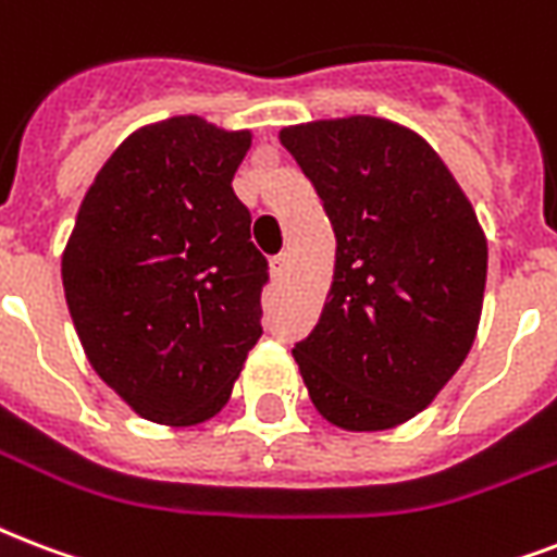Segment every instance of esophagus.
Wrapping results in <instances>:
<instances>
[{
    "label": "esophagus",
    "mask_w": 557,
    "mask_h": 557,
    "mask_svg": "<svg viewBox=\"0 0 557 557\" xmlns=\"http://www.w3.org/2000/svg\"><path fill=\"white\" fill-rule=\"evenodd\" d=\"M288 269H292V260H288V253H280L271 260V271H274V277H286Z\"/></svg>",
    "instance_id": "34e87169"
}]
</instances>
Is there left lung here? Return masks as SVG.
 <instances>
[{
    "label": "left lung",
    "mask_w": 557,
    "mask_h": 557,
    "mask_svg": "<svg viewBox=\"0 0 557 557\" xmlns=\"http://www.w3.org/2000/svg\"><path fill=\"white\" fill-rule=\"evenodd\" d=\"M280 143L335 233L326 304L292 350L309 400L338 430H394L473 347L487 277L476 210L435 148L392 119H318Z\"/></svg>",
    "instance_id": "8db88e82"
}]
</instances>
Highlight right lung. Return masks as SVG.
<instances>
[{
  "instance_id": "obj_1",
  "label": "right lung",
  "mask_w": 557,
  "mask_h": 557,
  "mask_svg": "<svg viewBox=\"0 0 557 557\" xmlns=\"http://www.w3.org/2000/svg\"><path fill=\"white\" fill-rule=\"evenodd\" d=\"M248 148L250 131L163 119L134 131L81 201L63 295L92 371L139 418L219 414L260 342L269 262L231 186Z\"/></svg>"
}]
</instances>
